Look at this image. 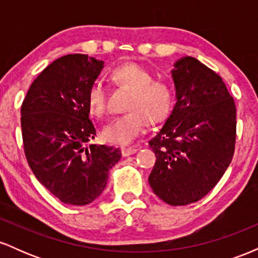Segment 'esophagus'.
I'll return each instance as SVG.
<instances>
[{
	"label": "esophagus",
	"instance_id": "34e87169",
	"mask_svg": "<svg viewBox=\"0 0 258 258\" xmlns=\"http://www.w3.org/2000/svg\"><path fill=\"white\" fill-rule=\"evenodd\" d=\"M137 150V148H122L121 153H122V156H130L132 154H135Z\"/></svg>",
	"mask_w": 258,
	"mask_h": 258
}]
</instances>
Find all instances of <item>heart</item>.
I'll return each instance as SVG.
<instances>
[{
  "mask_svg": "<svg viewBox=\"0 0 258 258\" xmlns=\"http://www.w3.org/2000/svg\"><path fill=\"white\" fill-rule=\"evenodd\" d=\"M111 79L131 94L126 105L130 111L112 119L103 130L110 143L127 146L146 131L148 120L154 125L161 123L172 112L177 94L174 86L165 80H154V74L142 65H120L111 72ZM87 105L96 117H104L108 112V91L100 81L88 88Z\"/></svg>",
  "mask_w": 258,
  "mask_h": 258,
  "instance_id": "heart-1",
  "label": "heart"
}]
</instances>
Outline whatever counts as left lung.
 Returning <instances> with one entry per match:
<instances>
[{
	"label": "left lung",
	"instance_id": "8db88e82",
	"mask_svg": "<svg viewBox=\"0 0 258 258\" xmlns=\"http://www.w3.org/2000/svg\"><path fill=\"white\" fill-rule=\"evenodd\" d=\"M176 104L149 146L156 156L149 184L168 205L200 200L233 159L236 110L220 75L193 57L174 63Z\"/></svg>",
	"mask_w": 258,
	"mask_h": 258
}]
</instances>
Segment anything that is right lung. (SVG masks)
Instances as JSON below:
<instances>
[{
    "mask_svg": "<svg viewBox=\"0 0 258 258\" xmlns=\"http://www.w3.org/2000/svg\"><path fill=\"white\" fill-rule=\"evenodd\" d=\"M104 61L87 54L55 59L35 79L23 102L22 135L38 182L61 203L82 206L103 193L119 148L86 146L96 136L87 92Z\"/></svg>",
    "mask_w": 258,
    "mask_h": 258,
    "instance_id": "1",
    "label": "right lung"
}]
</instances>
